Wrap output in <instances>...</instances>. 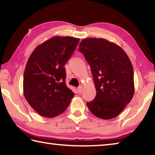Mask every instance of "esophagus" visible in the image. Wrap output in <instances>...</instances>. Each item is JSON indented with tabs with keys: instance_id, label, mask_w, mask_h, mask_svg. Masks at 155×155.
Returning <instances> with one entry per match:
<instances>
[{
	"instance_id": "obj_1",
	"label": "esophagus",
	"mask_w": 155,
	"mask_h": 155,
	"mask_svg": "<svg viewBox=\"0 0 155 155\" xmlns=\"http://www.w3.org/2000/svg\"><path fill=\"white\" fill-rule=\"evenodd\" d=\"M83 87H82V86L81 85H80L79 87H78V88H77V91H78V93H79V94H81V92H82V90H83V89H82Z\"/></svg>"
}]
</instances>
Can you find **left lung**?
Returning <instances> with one entry per match:
<instances>
[{"instance_id": "1", "label": "left lung", "mask_w": 155, "mask_h": 155, "mask_svg": "<svg viewBox=\"0 0 155 155\" xmlns=\"http://www.w3.org/2000/svg\"><path fill=\"white\" fill-rule=\"evenodd\" d=\"M78 51L90 65L96 96L87 106L96 117L114 118L134 94L133 68L121 47L103 38L83 39Z\"/></svg>"}]
</instances>
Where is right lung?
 Returning a JSON list of instances; mask_svg holds the SVG:
<instances>
[{
    "mask_svg": "<svg viewBox=\"0 0 155 155\" xmlns=\"http://www.w3.org/2000/svg\"><path fill=\"white\" fill-rule=\"evenodd\" d=\"M79 39L55 36L34 50L26 65L23 91L35 111L46 117L62 114L74 94L65 84L64 65L74 53Z\"/></svg>",
    "mask_w": 155,
    "mask_h": 155,
    "instance_id": "1",
    "label": "right lung"
}]
</instances>
